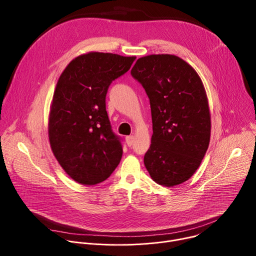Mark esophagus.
<instances>
[{"label":"esophagus","mask_w":256,"mask_h":256,"mask_svg":"<svg viewBox=\"0 0 256 256\" xmlns=\"http://www.w3.org/2000/svg\"><path fill=\"white\" fill-rule=\"evenodd\" d=\"M126 140L128 146V147H130V146H132V144L134 142V136H128L126 138Z\"/></svg>","instance_id":"34e87169"}]
</instances>
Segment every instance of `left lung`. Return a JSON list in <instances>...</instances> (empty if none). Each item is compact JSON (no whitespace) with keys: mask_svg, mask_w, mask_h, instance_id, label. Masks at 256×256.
I'll list each match as a JSON object with an SVG mask.
<instances>
[{"mask_svg":"<svg viewBox=\"0 0 256 256\" xmlns=\"http://www.w3.org/2000/svg\"><path fill=\"white\" fill-rule=\"evenodd\" d=\"M130 74L150 99L153 134L144 163L165 186L188 180L208 148L210 114L202 82L194 68L172 54L138 58Z\"/></svg>","mask_w":256,"mask_h":256,"instance_id":"8db88e82","label":"left lung"}]
</instances>
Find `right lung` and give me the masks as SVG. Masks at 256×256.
Wrapping results in <instances>:
<instances>
[{
  "label": "right lung",
  "mask_w": 256,
  "mask_h": 256,
  "mask_svg": "<svg viewBox=\"0 0 256 256\" xmlns=\"http://www.w3.org/2000/svg\"><path fill=\"white\" fill-rule=\"evenodd\" d=\"M134 60L89 52L72 60L58 81L48 122L50 147L66 174L81 184H100L120 162L122 138L112 132L105 98Z\"/></svg>",
  "instance_id": "obj_1"
}]
</instances>
